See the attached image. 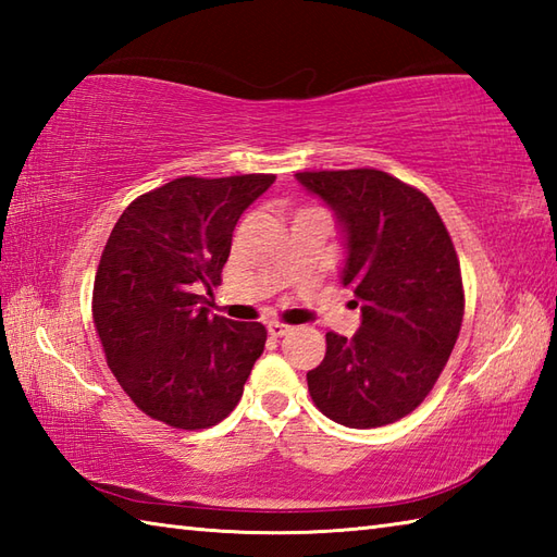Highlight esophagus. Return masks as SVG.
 <instances>
[{"mask_svg":"<svg viewBox=\"0 0 557 557\" xmlns=\"http://www.w3.org/2000/svg\"><path fill=\"white\" fill-rule=\"evenodd\" d=\"M289 325H285V323H270L268 325V333H270V337H285V335H289Z\"/></svg>","mask_w":557,"mask_h":557,"instance_id":"34e87169","label":"esophagus"}]
</instances>
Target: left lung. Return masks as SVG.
Returning <instances> with one entry per match:
<instances>
[{
	"label": "left lung",
	"instance_id": "left-lung-1",
	"mask_svg": "<svg viewBox=\"0 0 557 557\" xmlns=\"http://www.w3.org/2000/svg\"><path fill=\"white\" fill-rule=\"evenodd\" d=\"M333 210L345 260L339 282L361 306L351 339L327 333L306 373L325 417L375 429L417 409L453 354L465 292L453 239L433 203L381 170L294 174Z\"/></svg>",
	"mask_w": 557,
	"mask_h": 557
}]
</instances>
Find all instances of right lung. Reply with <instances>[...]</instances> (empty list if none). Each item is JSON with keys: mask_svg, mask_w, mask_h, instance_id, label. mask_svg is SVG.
Here are the masks:
<instances>
[{"mask_svg": "<svg viewBox=\"0 0 557 557\" xmlns=\"http://www.w3.org/2000/svg\"><path fill=\"white\" fill-rule=\"evenodd\" d=\"M272 174L180 176L136 198L104 246L92 318L124 393L148 417L198 431L242 399L265 327L210 315L242 212Z\"/></svg>", "mask_w": 557, "mask_h": 557, "instance_id": "right-lung-1", "label": "right lung"}]
</instances>
